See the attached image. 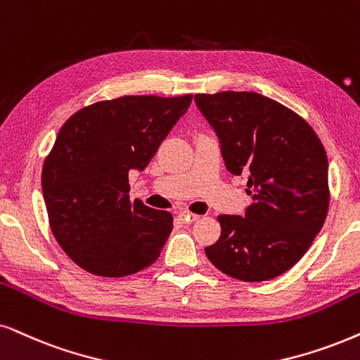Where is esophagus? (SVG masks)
Here are the masks:
<instances>
[{"label": "esophagus", "instance_id": "obj_1", "mask_svg": "<svg viewBox=\"0 0 360 360\" xmlns=\"http://www.w3.org/2000/svg\"><path fill=\"white\" fill-rule=\"evenodd\" d=\"M179 217H181V219H183L184 222H194V221H198V219H199L198 214L189 212V211H183V212H179Z\"/></svg>", "mask_w": 360, "mask_h": 360}]
</instances>
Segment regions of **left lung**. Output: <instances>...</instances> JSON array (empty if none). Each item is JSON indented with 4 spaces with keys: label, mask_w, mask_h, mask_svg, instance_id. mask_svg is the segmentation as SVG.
<instances>
[{
    "label": "left lung",
    "mask_w": 360,
    "mask_h": 360,
    "mask_svg": "<svg viewBox=\"0 0 360 360\" xmlns=\"http://www.w3.org/2000/svg\"><path fill=\"white\" fill-rule=\"evenodd\" d=\"M194 101L219 138L227 171L248 174L252 198L244 217H217L221 238L206 256L234 279H274L299 262L326 221V149L301 116L262 94L222 91Z\"/></svg>",
    "instance_id": "left-lung-1"
}]
</instances>
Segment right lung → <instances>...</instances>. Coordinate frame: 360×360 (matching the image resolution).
<instances>
[{"label": "right lung", "instance_id": "right-lung-1", "mask_svg": "<svg viewBox=\"0 0 360 360\" xmlns=\"http://www.w3.org/2000/svg\"><path fill=\"white\" fill-rule=\"evenodd\" d=\"M193 94L122 96L75 112L44 159L43 198L58 244L91 274L122 277L151 266L172 231L167 211L129 199Z\"/></svg>", "mask_w": 360, "mask_h": 360}]
</instances>
